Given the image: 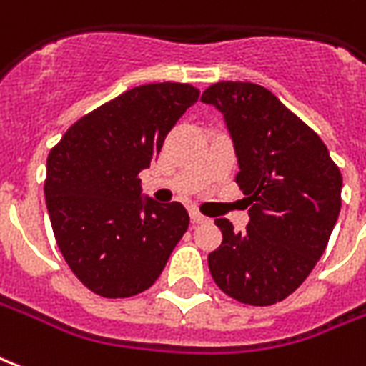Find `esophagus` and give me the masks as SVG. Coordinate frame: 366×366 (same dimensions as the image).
<instances>
[{"label":"esophagus","mask_w":366,"mask_h":366,"mask_svg":"<svg viewBox=\"0 0 366 366\" xmlns=\"http://www.w3.org/2000/svg\"><path fill=\"white\" fill-rule=\"evenodd\" d=\"M190 217H192V223H196V224L205 223V221H207V217H204L199 211H190Z\"/></svg>","instance_id":"obj_1"}]
</instances>
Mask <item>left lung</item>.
<instances>
[{
    "instance_id": "1",
    "label": "left lung",
    "mask_w": 366,
    "mask_h": 366,
    "mask_svg": "<svg viewBox=\"0 0 366 366\" xmlns=\"http://www.w3.org/2000/svg\"><path fill=\"white\" fill-rule=\"evenodd\" d=\"M202 100L223 114L238 161L248 227L215 219L223 242L207 264L232 299L269 307L299 289L320 259L342 207V174L318 135L264 86L211 85Z\"/></svg>"
}]
</instances>
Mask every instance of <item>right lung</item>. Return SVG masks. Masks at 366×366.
Segmentation results:
<instances>
[{
  "mask_svg": "<svg viewBox=\"0 0 366 366\" xmlns=\"http://www.w3.org/2000/svg\"><path fill=\"white\" fill-rule=\"evenodd\" d=\"M197 97L186 83L135 86L75 122L50 151L44 196L54 237L93 293L124 299L149 289L188 231L184 205L143 196L137 174Z\"/></svg>",
  "mask_w": 366,
  "mask_h": 366,
  "instance_id": "1",
  "label": "right lung"
}]
</instances>
